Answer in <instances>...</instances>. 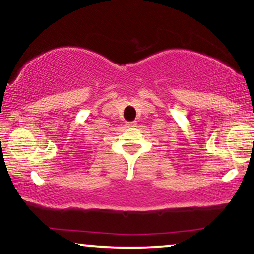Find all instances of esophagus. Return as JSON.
<instances>
[{
  "label": "esophagus",
  "instance_id": "1",
  "mask_svg": "<svg viewBox=\"0 0 254 254\" xmlns=\"http://www.w3.org/2000/svg\"><path fill=\"white\" fill-rule=\"evenodd\" d=\"M125 125H127V127H136L137 123H136V122H127V124H125Z\"/></svg>",
  "mask_w": 254,
  "mask_h": 254
}]
</instances>
